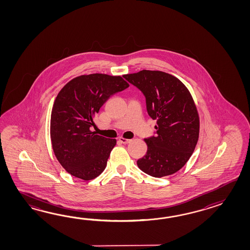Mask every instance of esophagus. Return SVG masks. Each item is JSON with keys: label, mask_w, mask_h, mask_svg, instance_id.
<instances>
[{"label": "esophagus", "mask_w": 250, "mask_h": 250, "mask_svg": "<svg viewBox=\"0 0 250 250\" xmlns=\"http://www.w3.org/2000/svg\"><path fill=\"white\" fill-rule=\"evenodd\" d=\"M119 141L121 142L122 144H128L130 141H131V139H127V138H119Z\"/></svg>", "instance_id": "1"}]
</instances>
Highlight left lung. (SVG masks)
Here are the masks:
<instances>
[{"label":"left lung","mask_w":250,"mask_h":250,"mask_svg":"<svg viewBox=\"0 0 250 250\" xmlns=\"http://www.w3.org/2000/svg\"><path fill=\"white\" fill-rule=\"evenodd\" d=\"M146 96L156 136L145 138L147 152L138 168L155 178L171 175L189 160L199 137V116L191 94L181 80L160 70L123 75Z\"/></svg>","instance_id":"obj_1"}]
</instances>
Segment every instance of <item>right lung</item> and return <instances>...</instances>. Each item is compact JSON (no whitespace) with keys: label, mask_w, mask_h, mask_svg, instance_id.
Here are the masks:
<instances>
[{"label":"right lung","mask_w":250,"mask_h":250,"mask_svg":"<svg viewBox=\"0 0 250 250\" xmlns=\"http://www.w3.org/2000/svg\"><path fill=\"white\" fill-rule=\"evenodd\" d=\"M129 85L121 76L81 75L59 92L51 114L53 153L69 174L90 181L104 170L116 139L91 131L93 119L110 96Z\"/></svg>","instance_id":"obj_1"}]
</instances>
